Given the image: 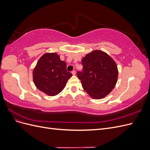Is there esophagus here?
<instances>
[{"label":"esophagus","instance_id":"1","mask_svg":"<svg viewBox=\"0 0 150 150\" xmlns=\"http://www.w3.org/2000/svg\"><path fill=\"white\" fill-rule=\"evenodd\" d=\"M72 75H76V71L75 70H73L72 71Z\"/></svg>","mask_w":150,"mask_h":150}]
</instances>
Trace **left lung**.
<instances>
[{
  "label": "left lung",
  "mask_w": 150,
  "mask_h": 150,
  "mask_svg": "<svg viewBox=\"0 0 150 150\" xmlns=\"http://www.w3.org/2000/svg\"><path fill=\"white\" fill-rule=\"evenodd\" d=\"M82 64L83 71H78L77 76L85 91L94 99L105 97L117 83L116 62L106 53L96 50L83 58Z\"/></svg>",
  "instance_id": "left-lung-1"
}]
</instances>
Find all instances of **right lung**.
I'll use <instances>...</instances> for the list:
<instances>
[{"instance_id": "obj_1", "label": "right lung", "mask_w": 150, "mask_h": 150, "mask_svg": "<svg viewBox=\"0 0 150 150\" xmlns=\"http://www.w3.org/2000/svg\"><path fill=\"white\" fill-rule=\"evenodd\" d=\"M72 76L66 69V63L56 53H46L40 57L33 71L34 83L40 91L56 96L64 89Z\"/></svg>"}]
</instances>
